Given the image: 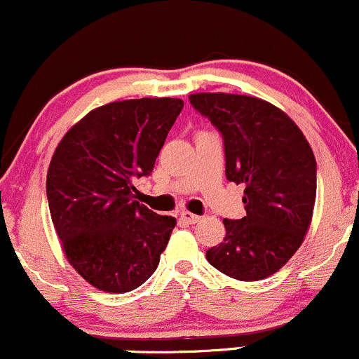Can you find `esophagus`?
Segmentation results:
<instances>
[{
  "instance_id": "34e87169",
  "label": "esophagus",
  "mask_w": 359,
  "mask_h": 359,
  "mask_svg": "<svg viewBox=\"0 0 359 359\" xmlns=\"http://www.w3.org/2000/svg\"><path fill=\"white\" fill-rule=\"evenodd\" d=\"M180 219L181 221H184L187 222V224H196V222L200 221V215H196V214H191V212H181L180 214Z\"/></svg>"
}]
</instances>
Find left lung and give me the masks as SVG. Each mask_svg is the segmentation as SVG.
I'll list each match as a JSON object with an SVG mask.
<instances>
[{
  "label": "left lung",
  "mask_w": 359,
  "mask_h": 359,
  "mask_svg": "<svg viewBox=\"0 0 359 359\" xmlns=\"http://www.w3.org/2000/svg\"><path fill=\"white\" fill-rule=\"evenodd\" d=\"M190 102L222 135L226 178L245 184L246 215L224 219V241L207 250V260L233 279H265L308 233L317 195L313 150L296 123L267 101L203 92Z\"/></svg>",
  "instance_id": "1"
}]
</instances>
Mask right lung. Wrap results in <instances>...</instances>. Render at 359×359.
I'll list each match as a JSON object with an SVG mask.
<instances>
[{"instance_id":"add662e5","label":"right lung","mask_w":359,"mask_h":359,"mask_svg":"<svg viewBox=\"0 0 359 359\" xmlns=\"http://www.w3.org/2000/svg\"><path fill=\"white\" fill-rule=\"evenodd\" d=\"M183 109L172 97L95 107L53 154L46 191L53 224L72 267L106 292H128L152 276L176 219L133 200Z\"/></svg>"}]
</instances>
